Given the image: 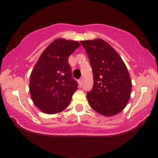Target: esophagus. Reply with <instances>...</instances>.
<instances>
[{
	"label": "esophagus",
	"instance_id": "34e87169",
	"mask_svg": "<svg viewBox=\"0 0 158 158\" xmlns=\"http://www.w3.org/2000/svg\"><path fill=\"white\" fill-rule=\"evenodd\" d=\"M82 82H83L82 79H79V86H81V85H82Z\"/></svg>",
	"mask_w": 158,
	"mask_h": 158
}]
</instances>
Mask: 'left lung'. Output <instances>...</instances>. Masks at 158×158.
<instances>
[{"instance_id": "left-lung-1", "label": "left lung", "mask_w": 158, "mask_h": 158, "mask_svg": "<svg viewBox=\"0 0 158 158\" xmlns=\"http://www.w3.org/2000/svg\"><path fill=\"white\" fill-rule=\"evenodd\" d=\"M89 57L94 87L87 94L90 107L98 114L112 117L126 108L131 93V80L122 58L103 39L81 41Z\"/></svg>"}]
</instances>
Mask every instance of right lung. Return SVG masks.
Wrapping results in <instances>:
<instances>
[{
	"label": "right lung",
	"instance_id": "obj_1",
	"mask_svg": "<svg viewBox=\"0 0 158 158\" xmlns=\"http://www.w3.org/2000/svg\"><path fill=\"white\" fill-rule=\"evenodd\" d=\"M79 46L73 40H54L32 69L29 90L32 102L43 113H60L70 104L78 84L72 77L68 57Z\"/></svg>",
	"mask_w": 158,
	"mask_h": 158
}]
</instances>
